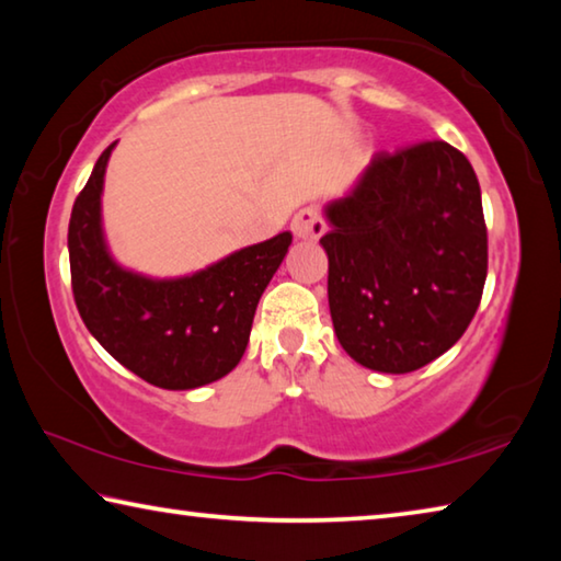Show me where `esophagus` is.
I'll return each instance as SVG.
<instances>
[{
    "label": "esophagus",
    "mask_w": 561,
    "mask_h": 561,
    "mask_svg": "<svg viewBox=\"0 0 561 561\" xmlns=\"http://www.w3.org/2000/svg\"><path fill=\"white\" fill-rule=\"evenodd\" d=\"M291 232L294 237H299V240H317L327 232V220L321 217L319 207L309 205V207H301V210L294 215L291 220Z\"/></svg>",
    "instance_id": "obj_1"
}]
</instances>
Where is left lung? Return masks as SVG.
<instances>
[{
  "mask_svg": "<svg viewBox=\"0 0 561 561\" xmlns=\"http://www.w3.org/2000/svg\"><path fill=\"white\" fill-rule=\"evenodd\" d=\"M327 217L329 309L351 358L408 374L465 334L488 277V227L458 148L423 140L376 153Z\"/></svg>",
  "mask_w": 561,
  "mask_h": 561,
  "instance_id": "8db88e82",
  "label": "left lung"
}]
</instances>
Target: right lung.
Segmentation results:
<instances>
[{
	"label": "right lung",
	"mask_w": 561,
	"mask_h": 561,
	"mask_svg": "<svg viewBox=\"0 0 561 561\" xmlns=\"http://www.w3.org/2000/svg\"><path fill=\"white\" fill-rule=\"evenodd\" d=\"M103 150L69 220L76 309L108 354L144 381L187 391L240 364L262 291L287 254L291 234L244 247L180 279H150L118 267L101 230Z\"/></svg>",
	"instance_id": "1"
}]
</instances>
